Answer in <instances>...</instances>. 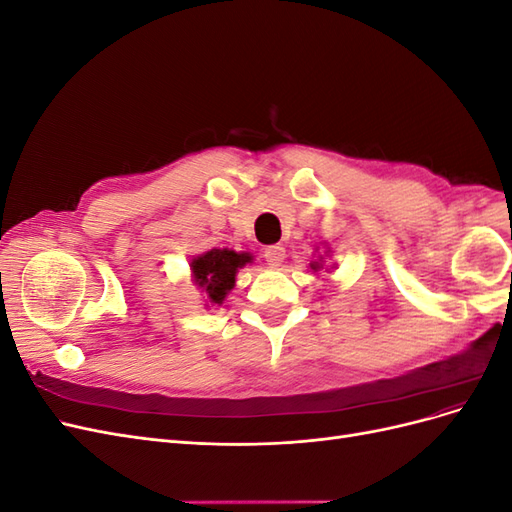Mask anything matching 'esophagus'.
I'll return each instance as SVG.
<instances>
[{
  "label": "esophagus",
  "instance_id": "esophagus-1",
  "mask_svg": "<svg viewBox=\"0 0 512 512\" xmlns=\"http://www.w3.org/2000/svg\"><path fill=\"white\" fill-rule=\"evenodd\" d=\"M286 258V250L282 245H269L265 250V260L269 267H280Z\"/></svg>",
  "mask_w": 512,
  "mask_h": 512
}]
</instances>
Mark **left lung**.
Returning <instances> with one entry per match:
<instances>
[{"instance_id": "obj_1", "label": "left lung", "mask_w": 512, "mask_h": 512, "mask_svg": "<svg viewBox=\"0 0 512 512\" xmlns=\"http://www.w3.org/2000/svg\"><path fill=\"white\" fill-rule=\"evenodd\" d=\"M312 269L316 271V269H320V265H318V262H314V265H312Z\"/></svg>"}]
</instances>
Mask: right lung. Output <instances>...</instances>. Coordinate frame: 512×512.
<instances>
[{
	"instance_id": "1",
	"label": "right lung",
	"mask_w": 512,
	"mask_h": 512,
	"mask_svg": "<svg viewBox=\"0 0 512 512\" xmlns=\"http://www.w3.org/2000/svg\"><path fill=\"white\" fill-rule=\"evenodd\" d=\"M252 262L250 254H237L232 250H211L192 260L194 282L203 288L213 303H222L228 290L235 286L237 271Z\"/></svg>"
}]
</instances>
